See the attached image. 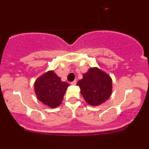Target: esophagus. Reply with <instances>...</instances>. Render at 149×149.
<instances>
[{
    "label": "esophagus",
    "mask_w": 149,
    "mask_h": 149,
    "mask_svg": "<svg viewBox=\"0 0 149 149\" xmlns=\"http://www.w3.org/2000/svg\"><path fill=\"white\" fill-rule=\"evenodd\" d=\"M76 83H77V80H73V82H71V85H76Z\"/></svg>",
    "instance_id": "1"
}]
</instances>
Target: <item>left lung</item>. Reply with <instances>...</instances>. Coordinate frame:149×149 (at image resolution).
Instances as JSON below:
<instances>
[{"mask_svg": "<svg viewBox=\"0 0 149 149\" xmlns=\"http://www.w3.org/2000/svg\"><path fill=\"white\" fill-rule=\"evenodd\" d=\"M80 93L91 106H98L109 98L112 92L110 76L98 68H90L77 83Z\"/></svg>", "mask_w": 149, "mask_h": 149, "instance_id": "obj_1", "label": "left lung"}]
</instances>
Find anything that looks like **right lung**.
Wrapping results in <instances>:
<instances>
[{
  "label": "right lung",
  "instance_id": "right-lung-1",
  "mask_svg": "<svg viewBox=\"0 0 149 149\" xmlns=\"http://www.w3.org/2000/svg\"><path fill=\"white\" fill-rule=\"evenodd\" d=\"M69 84L62 82L54 71H49L38 78L34 88L38 99L50 108L60 105Z\"/></svg>",
  "mask_w": 149,
  "mask_h": 149
}]
</instances>
